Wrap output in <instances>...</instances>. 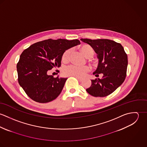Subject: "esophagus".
<instances>
[{"label":"esophagus","instance_id":"esophagus-1","mask_svg":"<svg viewBox=\"0 0 147 147\" xmlns=\"http://www.w3.org/2000/svg\"><path fill=\"white\" fill-rule=\"evenodd\" d=\"M75 78H76V79L78 80V81H79V82H81L83 80V79H81V78H78V77H76V76Z\"/></svg>","mask_w":147,"mask_h":147}]
</instances>
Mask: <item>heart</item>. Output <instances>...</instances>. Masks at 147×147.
<instances>
[{
    "mask_svg": "<svg viewBox=\"0 0 147 147\" xmlns=\"http://www.w3.org/2000/svg\"><path fill=\"white\" fill-rule=\"evenodd\" d=\"M82 53L86 57H92L94 54V49L88 44H84L80 47ZM70 54V50H67L63 53L62 56V61L66 62L68 61ZM89 67L88 66H78L76 65H70L64 69V74L67 76H71L78 78H83L85 74L88 72Z\"/></svg>",
    "mask_w": 147,
    "mask_h": 147,
    "instance_id": "b5f03b06",
    "label": "heart"
}]
</instances>
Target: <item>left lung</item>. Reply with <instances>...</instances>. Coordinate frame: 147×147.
Wrapping results in <instances>:
<instances>
[{
    "mask_svg": "<svg viewBox=\"0 0 147 147\" xmlns=\"http://www.w3.org/2000/svg\"><path fill=\"white\" fill-rule=\"evenodd\" d=\"M90 45L97 54L99 63L93 75L102 74L101 79L92 80L91 86L86 89L92 96L103 97L114 92L126 77L127 55L121 43L107 39L80 40Z\"/></svg>",
    "mask_w": 147,
    "mask_h": 147,
    "instance_id": "8db88e82",
    "label": "left lung"
}]
</instances>
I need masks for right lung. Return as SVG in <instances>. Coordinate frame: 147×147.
I'll list each match as a JSON object with an SVG mask.
<instances>
[{
	"mask_svg": "<svg viewBox=\"0 0 147 147\" xmlns=\"http://www.w3.org/2000/svg\"><path fill=\"white\" fill-rule=\"evenodd\" d=\"M80 43L78 40L49 39L36 42L23 51L17 64L18 82L32 100L47 103L58 97L67 79L54 78L47 72L61 65L66 50Z\"/></svg>",
	"mask_w": 147,
	"mask_h": 147,
	"instance_id": "obj_1",
	"label": "right lung"
}]
</instances>
